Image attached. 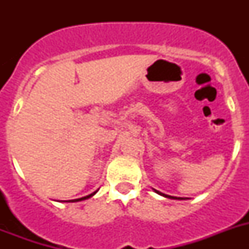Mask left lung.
<instances>
[{
    "label": "left lung",
    "instance_id": "8db88e82",
    "mask_svg": "<svg viewBox=\"0 0 249 249\" xmlns=\"http://www.w3.org/2000/svg\"><path fill=\"white\" fill-rule=\"evenodd\" d=\"M156 192H157L158 195H160V196H164V197H167V198H175V199H177V197H172V196H167V195H164V193L158 192V191H156ZM181 199H182V198H181Z\"/></svg>",
    "mask_w": 249,
    "mask_h": 249
}]
</instances>
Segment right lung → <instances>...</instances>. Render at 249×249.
I'll list each match as a JSON object with an SVG mask.
<instances>
[{"label": "right lung", "mask_w": 249, "mask_h": 249, "mask_svg": "<svg viewBox=\"0 0 249 249\" xmlns=\"http://www.w3.org/2000/svg\"><path fill=\"white\" fill-rule=\"evenodd\" d=\"M96 192H97V191H96ZM96 192L91 193V195H89V196H86V197H82V198H80V199H72V201H68V202H77V201H83V199H87V198H89V197H92V196H93L94 193H96Z\"/></svg>", "instance_id": "add662e5"}]
</instances>
